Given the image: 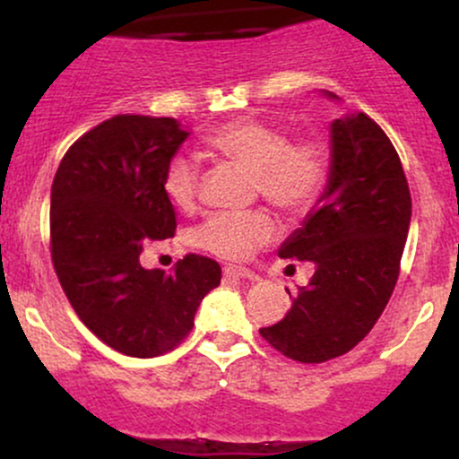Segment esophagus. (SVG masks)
<instances>
[{
    "label": "esophagus",
    "instance_id": "34e87169",
    "mask_svg": "<svg viewBox=\"0 0 459 459\" xmlns=\"http://www.w3.org/2000/svg\"><path fill=\"white\" fill-rule=\"evenodd\" d=\"M224 278H233V281H250V282L259 281V276H256L255 272L246 270V267H226Z\"/></svg>",
    "mask_w": 459,
    "mask_h": 459
}]
</instances>
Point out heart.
Instances as JSON below:
<instances>
[{
  "mask_svg": "<svg viewBox=\"0 0 459 459\" xmlns=\"http://www.w3.org/2000/svg\"><path fill=\"white\" fill-rule=\"evenodd\" d=\"M212 155L255 177L256 192L289 215L307 213L328 181V151L317 140L291 142L282 129L241 118L204 135ZM200 168L177 155L163 172V194L181 212L196 204ZM276 222L263 212L215 213L194 233L200 247L229 261H246L276 237Z\"/></svg>",
  "mask_w": 459,
  "mask_h": 459,
  "instance_id": "obj_1",
  "label": "heart"
}]
</instances>
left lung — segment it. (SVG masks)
Wrapping results in <instances>:
<instances>
[{"instance_id":"1","label":"left lung","mask_w":459,"mask_h":459,"mask_svg":"<svg viewBox=\"0 0 459 459\" xmlns=\"http://www.w3.org/2000/svg\"><path fill=\"white\" fill-rule=\"evenodd\" d=\"M410 218L408 181L386 134L362 112L332 120L324 194L278 247L282 259L313 263L315 273L284 319L259 330L263 339L298 362L330 360L360 343L391 299Z\"/></svg>"}]
</instances>
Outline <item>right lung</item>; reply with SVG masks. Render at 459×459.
I'll return each instance as SVG.
<instances>
[{
    "label": "right lung",
    "instance_id": "right-lung-1",
    "mask_svg": "<svg viewBox=\"0 0 459 459\" xmlns=\"http://www.w3.org/2000/svg\"><path fill=\"white\" fill-rule=\"evenodd\" d=\"M189 131L177 118L114 116L82 135L51 186V259L68 302L105 345L152 358L187 336L222 270L187 255L172 273L144 270L142 246L172 237L163 172Z\"/></svg>",
    "mask_w": 459,
    "mask_h": 459
}]
</instances>
